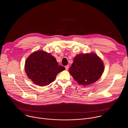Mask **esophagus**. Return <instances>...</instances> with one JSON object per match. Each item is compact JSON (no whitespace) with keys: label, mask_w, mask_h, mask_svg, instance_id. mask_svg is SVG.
I'll list each match as a JSON object with an SVG mask.
<instances>
[{"label":"esophagus","mask_w":128,"mask_h":128,"mask_svg":"<svg viewBox=\"0 0 128 128\" xmlns=\"http://www.w3.org/2000/svg\"><path fill=\"white\" fill-rule=\"evenodd\" d=\"M69 65H67V66H65V69L66 70H68V69H69Z\"/></svg>","instance_id":"obj_1"}]
</instances>
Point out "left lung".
Instances as JSON below:
<instances>
[{
  "mask_svg": "<svg viewBox=\"0 0 128 128\" xmlns=\"http://www.w3.org/2000/svg\"><path fill=\"white\" fill-rule=\"evenodd\" d=\"M69 70L79 84L87 86L99 79L104 72V65L94 53L81 54L74 58Z\"/></svg>",
  "mask_w": 128,
  "mask_h": 128,
  "instance_id": "8db88e82",
  "label": "left lung"
}]
</instances>
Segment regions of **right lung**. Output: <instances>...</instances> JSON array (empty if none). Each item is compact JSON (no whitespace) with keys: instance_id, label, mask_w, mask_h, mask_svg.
<instances>
[{"instance_id":"add662e5","label":"right lung","mask_w":128,"mask_h":128,"mask_svg":"<svg viewBox=\"0 0 128 128\" xmlns=\"http://www.w3.org/2000/svg\"><path fill=\"white\" fill-rule=\"evenodd\" d=\"M65 70L59 65L56 58L42 51L32 53L25 63V71L28 77L38 86H48L53 82L57 74Z\"/></svg>"}]
</instances>
